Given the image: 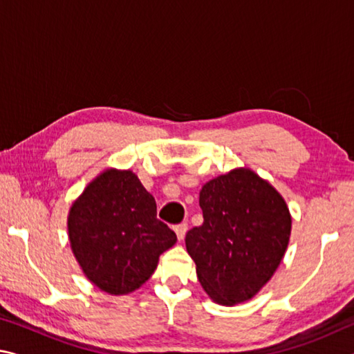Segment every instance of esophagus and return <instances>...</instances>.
I'll return each mask as SVG.
<instances>
[{"instance_id": "1", "label": "esophagus", "mask_w": 354, "mask_h": 354, "mask_svg": "<svg viewBox=\"0 0 354 354\" xmlns=\"http://www.w3.org/2000/svg\"><path fill=\"white\" fill-rule=\"evenodd\" d=\"M187 227H189V225L185 223V221H183V223H179V225L175 226V231H176V236H178L179 241H183V239H184L185 232H187Z\"/></svg>"}]
</instances>
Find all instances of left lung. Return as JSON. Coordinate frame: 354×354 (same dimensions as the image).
Instances as JSON below:
<instances>
[{"label":"left lung","mask_w":354,"mask_h":354,"mask_svg":"<svg viewBox=\"0 0 354 354\" xmlns=\"http://www.w3.org/2000/svg\"><path fill=\"white\" fill-rule=\"evenodd\" d=\"M201 226L185 234L203 289L220 304L242 303L273 277L292 218L277 190L248 169L221 175L200 192Z\"/></svg>","instance_id":"1"}]
</instances>
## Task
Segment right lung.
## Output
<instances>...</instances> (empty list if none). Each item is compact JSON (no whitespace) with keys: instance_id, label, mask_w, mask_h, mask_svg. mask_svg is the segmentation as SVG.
Returning <instances> with one entry per match:
<instances>
[{"instance_id":"right-lung-1","label":"right lung","mask_w":354,"mask_h":354,"mask_svg":"<svg viewBox=\"0 0 354 354\" xmlns=\"http://www.w3.org/2000/svg\"><path fill=\"white\" fill-rule=\"evenodd\" d=\"M68 236L86 277L112 295L139 289L176 242L156 217L153 195L129 170H107L87 185L71 206Z\"/></svg>"}]
</instances>
